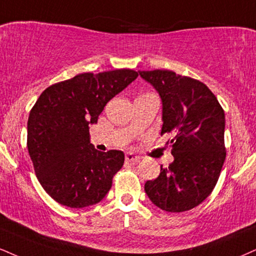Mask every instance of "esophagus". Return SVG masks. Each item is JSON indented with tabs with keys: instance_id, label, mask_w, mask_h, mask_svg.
Returning <instances> with one entry per match:
<instances>
[{
	"instance_id": "1",
	"label": "esophagus",
	"mask_w": 256,
	"mask_h": 256,
	"mask_svg": "<svg viewBox=\"0 0 256 256\" xmlns=\"http://www.w3.org/2000/svg\"><path fill=\"white\" fill-rule=\"evenodd\" d=\"M125 160H126V162H138L140 161V156L134 155V154H132V152H128L125 155Z\"/></svg>"
}]
</instances>
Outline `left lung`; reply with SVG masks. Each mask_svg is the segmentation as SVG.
<instances>
[{"instance_id": "left-lung-1", "label": "left lung", "mask_w": 256, "mask_h": 256, "mask_svg": "<svg viewBox=\"0 0 256 256\" xmlns=\"http://www.w3.org/2000/svg\"><path fill=\"white\" fill-rule=\"evenodd\" d=\"M162 100V130L173 134L174 161L155 180L146 181V193L161 210L184 212L211 194L226 161V116L217 98L198 80L170 70L140 72Z\"/></svg>"}]
</instances>
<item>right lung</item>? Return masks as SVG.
Here are the masks:
<instances>
[{
    "instance_id": "add662e5",
    "label": "right lung",
    "mask_w": 256,
    "mask_h": 256,
    "mask_svg": "<svg viewBox=\"0 0 256 256\" xmlns=\"http://www.w3.org/2000/svg\"><path fill=\"white\" fill-rule=\"evenodd\" d=\"M137 76L131 69L84 72L40 94L30 112L27 148L40 184L57 202L82 208L108 193L124 152H98L89 140V125Z\"/></svg>"
}]
</instances>
